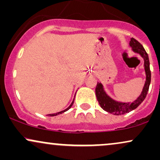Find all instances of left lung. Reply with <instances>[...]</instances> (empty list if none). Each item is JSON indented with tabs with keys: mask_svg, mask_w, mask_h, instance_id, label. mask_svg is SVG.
Masks as SVG:
<instances>
[{
	"mask_svg": "<svg viewBox=\"0 0 160 160\" xmlns=\"http://www.w3.org/2000/svg\"><path fill=\"white\" fill-rule=\"evenodd\" d=\"M129 46L132 48L135 52L138 53L144 58V66L145 74H146V80L142 92L138 98L132 102H120L113 100L104 91L103 85L101 82L97 83L95 88V95L101 108L104 111L111 113L113 115H122L128 112L133 111L141 104V102L146 98L148 92L149 90V86L151 80V73L150 70V61L148 53L146 52L143 46L135 38H132L129 42Z\"/></svg>",
	"mask_w": 160,
	"mask_h": 160,
	"instance_id": "1",
	"label": "left lung"
}]
</instances>
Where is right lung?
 <instances>
[{"label": "right lung", "mask_w": 160, "mask_h": 160, "mask_svg": "<svg viewBox=\"0 0 160 160\" xmlns=\"http://www.w3.org/2000/svg\"><path fill=\"white\" fill-rule=\"evenodd\" d=\"M74 100H73V102H71V104H70V106L68 108H66L65 110H64V111H60V112H58V113H52V114H48V116H49V117H54V116H57V115H58V114H61V113H64V112H65V111H68V110L70 109V108H71V106L73 105V104H74Z\"/></svg>", "instance_id": "add662e5"}]
</instances>
